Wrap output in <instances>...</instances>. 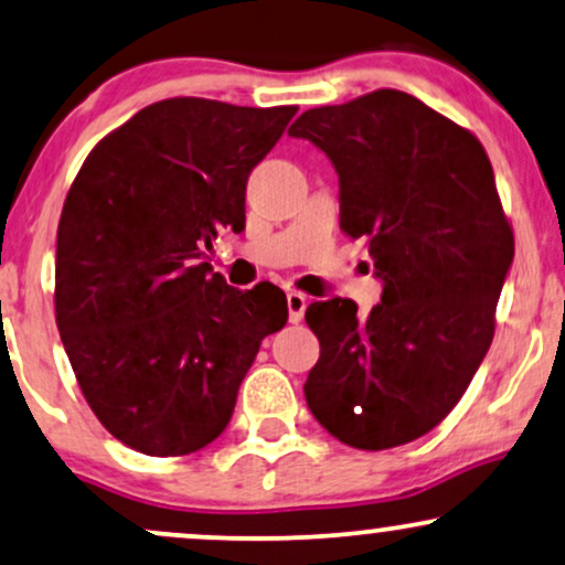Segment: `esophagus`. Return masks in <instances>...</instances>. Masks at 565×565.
<instances>
[{
    "label": "esophagus",
    "mask_w": 565,
    "mask_h": 565,
    "mask_svg": "<svg viewBox=\"0 0 565 565\" xmlns=\"http://www.w3.org/2000/svg\"><path fill=\"white\" fill-rule=\"evenodd\" d=\"M287 308H289V321L300 323L302 316H305V308H308V297H305L302 291H289Z\"/></svg>",
    "instance_id": "obj_1"
}]
</instances>
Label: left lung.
Listing matches in <instances>:
<instances>
[{"label": "left lung", "mask_w": 565, "mask_h": 565, "mask_svg": "<svg viewBox=\"0 0 565 565\" xmlns=\"http://www.w3.org/2000/svg\"><path fill=\"white\" fill-rule=\"evenodd\" d=\"M289 136L331 160L339 226L369 242L384 281L369 316L344 297L305 310L321 342L305 399L344 445H405L458 405L492 344L515 253L492 162L471 131L397 88L312 107Z\"/></svg>", "instance_id": "1"}]
</instances>
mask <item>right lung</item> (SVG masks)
Wrapping results in <instances>:
<instances>
[{"mask_svg": "<svg viewBox=\"0 0 565 565\" xmlns=\"http://www.w3.org/2000/svg\"><path fill=\"white\" fill-rule=\"evenodd\" d=\"M297 107L162 99L88 152L57 226L54 316L88 407L136 452L221 437L242 379L287 323L281 289L239 291L205 249L244 228L253 168Z\"/></svg>", "mask_w": 565, "mask_h": 565, "instance_id": "obj_1", "label": "right lung"}]
</instances>
